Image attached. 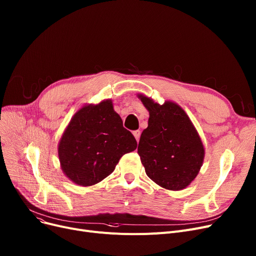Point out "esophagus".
Returning <instances> with one entry per match:
<instances>
[{
	"label": "esophagus",
	"mask_w": 256,
	"mask_h": 256,
	"mask_svg": "<svg viewBox=\"0 0 256 256\" xmlns=\"http://www.w3.org/2000/svg\"><path fill=\"white\" fill-rule=\"evenodd\" d=\"M132 135L135 136V138H136V140H137V141H139V139H140V135H141V132H140L139 130H134V132H132Z\"/></svg>",
	"instance_id": "obj_1"
}]
</instances>
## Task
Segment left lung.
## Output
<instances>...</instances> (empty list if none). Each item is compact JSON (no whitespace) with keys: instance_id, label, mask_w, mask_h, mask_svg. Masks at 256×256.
<instances>
[{"instance_id":"8db88e82","label":"left lung","mask_w":256,"mask_h":256,"mask_svg":"<svg viewBox=\"0 0 256 256\" xmlns=\"http://www.w3.org/2000/svg\"><path fill=\"white\" fill-rule=\"evenodd\" d=\"M150 111L148 126L140 137L138 154L152 180L165 189H184L202 166L204 148L190 118L172 102L164 104L139 96Z\"/></svg>"}]
</instances>
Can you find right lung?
<instances>
[{"label": "right lung", "mask_w": 256, "mask_h": 256, "mask_svg": "<svg viewBox=\"0 0 256 256\" xmlns=\"http://www.w3.org/2000/svg\"><path fill=\"white\" fill-rule=\"evenodd\" d=\"M136 147L135 137L124 128L108 100L76 113L60 140L58 154L65 176L88 186L110 176L120 158Z\"/></svg>", "instance_id": "1"}]
</instances>
